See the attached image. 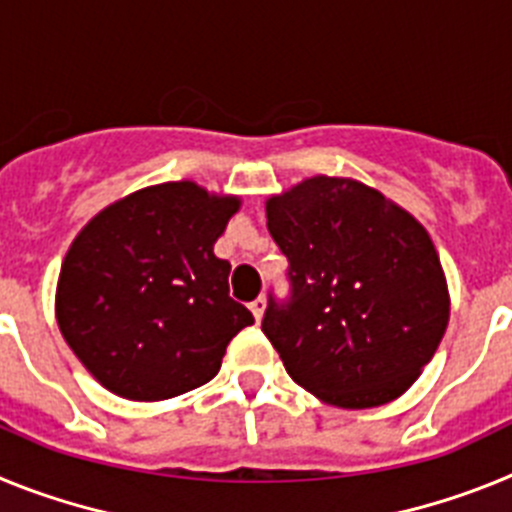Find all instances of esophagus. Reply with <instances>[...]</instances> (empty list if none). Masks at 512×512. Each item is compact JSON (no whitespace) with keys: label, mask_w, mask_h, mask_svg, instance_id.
Instances as JSON below:
<instances>
[{"label":"esophagus","mask_w":512,"mask_h":512,"mask_svg":"<svg viewBox=\"0 0 512 512\" xmlns=\"http://www.w3.org/2000/svg\"><path fill=\"white\" fill-rule=\"evenodd\" d=\"M264 310H266V300L264 297H256V300L251 302V312H253V318L261 320L264 318Z\"/></svg>","instance_id":"esophagus-1"}]
</instances>
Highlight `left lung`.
<instances>
[{
	"label": "left lung",
	"instance_id": "left-lung-1",
	"mask_svg": "<svg viewBox=\"0 0 512 512\" xmlns=\"http://www.w3.org/2000/svg\"><path fill=\"white\" fill-rule=\"evenodd\" d=\"M292 300L261 330L302 390L346 410L397 400L433 359L451 297L436 246L405 207L346 176H307L266 200Z\"/></svg>",
	"mask_w": 512,
	"mask_h": 512
}]
</instances>
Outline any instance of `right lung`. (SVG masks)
I'll return each instance as SVG.
<instances>
[{
    "instance_id": "obj_1",
    "label": "right lung",
    "mask_w": 512,
    "mask_h": 512,
    "mask_svg": "<svg viewBox=\"0 0 512 512\" xmlns=\"http://www.w3.org/2000/svg\"><path fill=\"white\" fill-rule=\"evenodd\" d=\"M241 197L164 182L89 220L66 251L56 287L63 341L104 390L158 402L210 382L248 307L228 295L215 241Z\"/></svg>"
}]
</instances>
